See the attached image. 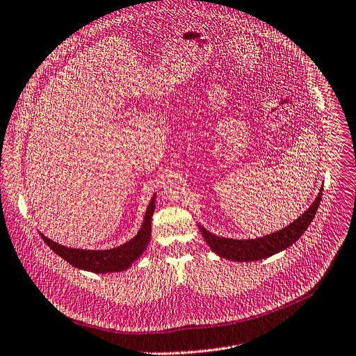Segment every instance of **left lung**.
<instances>
[{
    "label": "left lung",
    "instance_id": "8db88e82",
    "mask_svg": "<svg viewBox=\"0 0 356 356\" xmlns=\"http://www.w3.org/2000/svg\"><path fill=\"white\" fill-rule=\"evenodd\" d=\"M322 190L324 188L321 187V191L318 193V196L311 204V207L307 211H304L294 222H291L280 232L271 233L260 238H251V240L225 238V237L214 236L213 233L207 232L200 224H197V227L202 236L204 237L206 243L217 255L227 258V260L240 261V263L263 260V258L271 257L285 250L286 247L293 245L304 234V232L308 229V225L311 224L312 218L316 214V210L319 207L321 197H322Z\"/></svg>",
    "mask_w": 356,
    "mask_h": 356
}]
</instances>
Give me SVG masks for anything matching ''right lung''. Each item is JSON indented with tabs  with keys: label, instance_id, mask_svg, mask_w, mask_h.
Here are the masks:
<instances>
[{
	"label": "right lung",
	"instance_id": "1",
	"mask_svg": "<svg viewBox=\"0 0 356 356\" xmlns=\"http://www.w3.org/2000/svg\"><path fill=\"white\" fill-rule=\"evenodd\" d=\"M154 200L156 196L152 197L142 227L138 234L126 241L124 244L111 248V250H81V248H70L60 245L51 238L41 234L42 240L47 245L58 254L63 260L68 261L72 267H76L83 271H90L95 274H106V273H120L131 267L138 258L146 250L150 236H152V216L154 213Z\"/></svg>",
	"mask_w": 356,
	"mask_h": 356
}]
</instances>
